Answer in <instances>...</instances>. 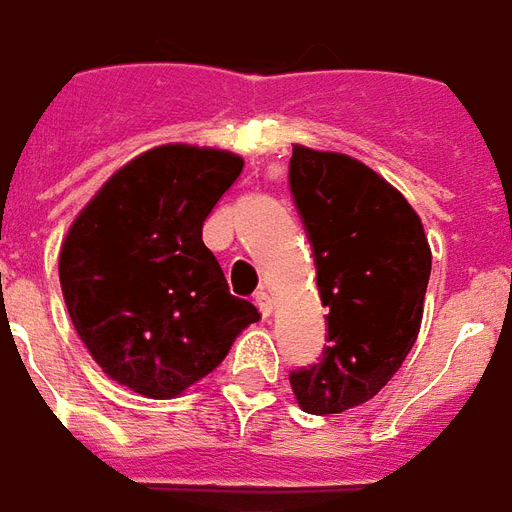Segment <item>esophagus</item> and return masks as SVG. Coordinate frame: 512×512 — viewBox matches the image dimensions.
Listing matches in <instances>:
<instances>
[{"instance_id": "obj_1", "label": "esophagus", "mask_w": 512, "mask_h": 512, "mask_svg": "<svg viewBox=\"0 0 512 512\" xmlns=\"http://www.w3.org/2000/svg\"><path fill=\"white\" fill-rule=\"evenodd\" d=\"M256 307H259L261 315L267 318V315H272V307H275V297H272L270 291H259V294H256Z\"/></svg>"}]
</instances>
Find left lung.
<instances>
[{
    "label": "left lung",
    "instance_id": "left-lung-1",
    "mask_svg": "<svg viewBox=\"0 0 512 512\" xmlns=\"http://www.w3.org/2000/svg\"><path fill=\"white\" fill-rule=\"evenodd\" d=\"M288 186L329 310L324 359L288 375L305 413L329 416L378 394L416 343L432 251L397 188L345 153L294 145Z\"/></svg>",
    "mask_w": 512,
    "mask_h": 512
}]
</instances>
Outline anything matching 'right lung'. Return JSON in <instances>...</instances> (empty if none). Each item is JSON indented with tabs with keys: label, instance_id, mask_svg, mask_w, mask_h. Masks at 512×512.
Listing matches in <instances>:
<instances>
[{
	"label": "right lung",
	"instance_id": "add662e5",
	"mask_svg": "<svg viewBox=\"0 0 512 512\" xmlns=\"http://www.w3.org/2000/svg\"><path fill=\"white\" fill-rule=\"evenodd\" d=\"M237 153L159 145L72 221L59 253L75 332L107 378L172 399L221 364L259 310L229 294L202 224L240 178Z\"/></svg>",
	"mask_w": 512,
	"mask_h": 512
}]
</instances>
